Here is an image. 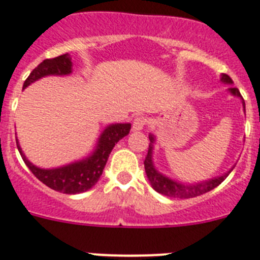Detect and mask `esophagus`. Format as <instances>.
<instances>
[{"mask_svg": "<svg viewBox=\"0 0 260 260\" xmlns=\"http://www.w3.org/2000/svg\"><path fill=\"white\" fill-rule=\"evenodd\" d=\"M146 125V118L142 115H138L133 119V130L138 132V130H142Z\"/></svg>", "mask_w": 260, "mask_h": 260, "instance_id": "esophagus-1", "label": "esophagus"}]
</instances>
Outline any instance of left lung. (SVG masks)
I'll return each mask as SVG.
<instances>
[{
    "label": "left lung",
    "mask_w": 260,
    "mask_h": 260,
    "mask_svg": "<svg viewBox=\"0 0 260 260\" xmlns=\"http://www.w3.org/2000/svg\"><path fill=\"white\" fill-rule=\"evenodd\" d=\"M223 82L226 83H233V79L230 77L227 76V74H222V78H220ZM234 95L241 96L242 100H243V96L241 95L239 93V90L237 87H230L229 89ZM244 104V102H243ZM150 145H149V150H147V155L145 158V171L146 175L149 178L150 183L153 186V188L155 191H158L159 194H164L166 197H170V198H179V199H188V198H194V197H198V195H202L205 192L210 191L212 188H215L216 186H219L224 179L227 178V175L231 173V169L229 173H226L222 177L214 178V179H210L207 182H202V183H197V184H187V186H184L182 183H178L175 181H171L169 178H166L165 175L159 174L158 171L155 170V167L153 165V159H151V154H153V143H154V137L153 135H150Z\"/></svg>",
    "instance_id": "8db88e82"
}]
</instances>
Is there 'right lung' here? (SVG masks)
I'll list each match as a JSON object with an SVG mask.
<instances>
[{
  "label": "right lung",
  "mask_w": 260,
  "mask_h": 260,
  "mask_svg": "<svg viewBox=\"0 0 260 260\" xmlns=\"http://www.w3.org/2000/svg\"><path fill=\"white\" fill-rule=\"evenodd\" d=\"M69 73H72V59L68 53L55 58H48V59H44L30 73V76L23 82V87L29 86L30 83L45 76H50V74L62 76ZM130 128H132L130 123H117V125L107 126L101 135L100 142L93 155L81 162H76V164L59 167V169H51V170H45V169H40L31 165L26 159V156L22 154L19 145H17V147L23 162L42 183L63 194H78V192L90 190L98 182L106 166L109 154L111 153L115 143L130 133Z\"/></svg>",
  "instance_id": "add662e5"
}]
</instances>
